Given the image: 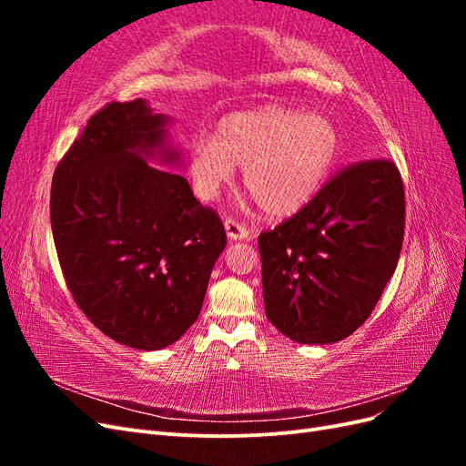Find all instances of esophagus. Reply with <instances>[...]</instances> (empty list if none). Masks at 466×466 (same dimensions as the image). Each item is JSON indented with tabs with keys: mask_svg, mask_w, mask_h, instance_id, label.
Listing matches in <instances>:
<instances>
[{
	"mask_svg": "<svg viewBox=\"0 0 466 466\" xmlns=\"http://www.w3.org/2000/svg\"><path fill=\"white\" fill-rule=\"evenodd\" d=\"M223 225H225V231H228V237L231 238V241H250L252 238V233L245 228L243 223L225 218Z\"/></svg>",
	"mask_w": 466,
	"mask_h": 466,
	"instance_id": "esophagus-1",
	"label": "esophagus"
}]
</instances>
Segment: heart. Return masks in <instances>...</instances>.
<instances>
[{"mask_svg":"<svg viewBox=\"0 0 466 466\" xmlns=\"http://www.w3.org/2000/svg\"><path fill=\"white\" fill-rule=\"evenodd\" d=\"M340 151L336 124L320 112L260 106L221 118L216 137L190 144L188 167L200 198H216L243 167V185L270 218L298 214L329 178Z\"/></svg>","mask_w":466,"mask_h":466,"instance_id":"obj_1","label":"heart"}]
</instances>
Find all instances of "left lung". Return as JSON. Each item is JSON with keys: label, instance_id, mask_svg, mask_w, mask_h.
<instances>
[{"label": "left lung", "instance_id": "1", "mask_svg": "<svg viewBox=\"0 0 466 466\" xmlns=\"http://www.w3.org/2000/svg\"><path fill=\"white\" fill-rule=\"evenodd\" d=\"M404 188L385 159L351 165L258 237L266 317L293 342L332 344L368 320L397 270Z\"/></svg>", "mask_w": 466, "mask_h": 466}]
</instances>
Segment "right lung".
Returning <instances> with one entry per match:
<instances>
[{
	"label": "right lung",
	"mask_w": 466,
	"mask_h": 466,
	"mask_svg": "<svg viewBox=\"0 0 466 466\" xmlns=\"http://www.w3.org/2000/svg\"><path fill=\"white\" fill-rule=\"evenodd\" d=\"M173 118L146 98L110 103L56 167L54 245L66 284L95 327L118 344L161 350L200 315L228 245L214 209L194 198L168 139Z\"/></svg>",
	"instance_id": "right-lung-1"
}]
</instances>
